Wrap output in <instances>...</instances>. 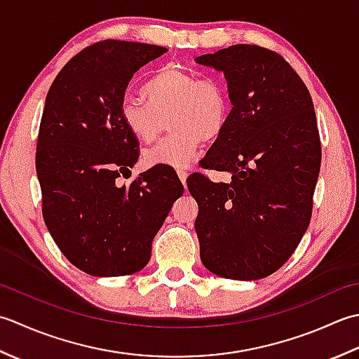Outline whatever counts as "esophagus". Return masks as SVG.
<instances>
[{
  "label": "esophagus",
  "mask_w": 359,
  "mask_h": 359,
  "mask_svg": "<svg viewBox=\"0 0 359 359\" xmlns=\"http://www.w3.org/2000/svg\"><path fill=\"white\" fill-rule=\"evenodd\" d=\"M178 178L181 180L182 184H186V180H187V172H184V170H178Z\"/></svg>",
  "instance_id": "esophagus-1"
}]
</instances>
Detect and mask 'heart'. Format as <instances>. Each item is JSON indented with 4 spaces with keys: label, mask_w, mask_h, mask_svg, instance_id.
Instances as JSON below:
<instances>
[{
    "label": "heart",
    "mask_w": 359,
    "mask_h": 359,
    "mask_svg": "<svg viewBox=\"0 0 359 359\" xmlns=\"http://www.w3.org/2000/svg\"><path fill=\"white\" fill-rule=\"evenodd\" d=\"M145 100L121 102L123 127L139 142L149 144L163 133L169 119L172 135L142 155L147 167L186 169L203 142H215L229 122L231 102L215 77H201L177 67H165L144 85Z\"/></svg>",
    "instance_id": "1"
}]
</instances>
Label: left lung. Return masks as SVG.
Here are the masks:
<instances>
[{"instance_id": "left-lung-1", "label": "left lung", "mask_w": 359, "mask_h": 359, "mask_svg": "<svg viewBox=\"0 0 359 359\" xmlns=\"http://www.w3.org/2000/svg\"><path fill=\"white\" fill-rule=\"evenodd\" d=\"M224 74L231 114L201 161L229 182L195 173V231L210 273L257 280L277 271L309 228L320 169L313 100L302 79L273 50L233 45L195 58Z\"/></svg>"}]
</instances>
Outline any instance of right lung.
Returning <instances> with one entry per match:
<instances>
[{
    "instance_id": "add662e5",
    "label": "right lung",
    "mask_w": 359,
    "mask_h": 359,
    "mask_svg": "<svg viewBox=\"0 0 359 359\" xmlns=\"http://www.w3.org/2000/svg\"><path fill=\"white\" fill-rule=\"evenodd\" d=\"M164 53L147 43L100 41L72 57L48 91L35 153L43 218L65 257L86 274L141 271L184 192L175 173L158 167L118 182L139 158L119 105L135 72Z\"/></svg>"
}]
</instances>
